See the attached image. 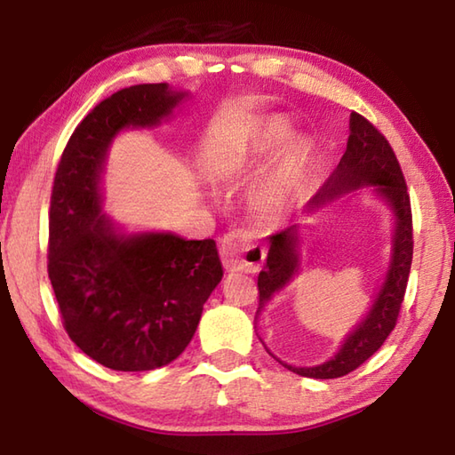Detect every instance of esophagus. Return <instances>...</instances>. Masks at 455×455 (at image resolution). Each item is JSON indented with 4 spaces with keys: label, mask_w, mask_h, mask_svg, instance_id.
Instances as JSON below:
<instances>
[{
    "label": "esophagus",
    "mask_w": 455,
    "mask_h": 455,
    "mask_svg": "<svg viewBox=\"0 0 455 455\" xmlns=\"http://www.w3.org/2000/svg\"><path fill=\"white\" fill-rule=\"evenodd\" d=\"M219 254L227 272L256 274L266 259V248L254 243L246 230L238 228L222 236Z\"/></svg>",
    "instance_id": "34e87169"
}]
</instances>
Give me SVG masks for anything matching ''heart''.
I'll use <instances>...</instances> for the list:
<instances>
[{"instance_id":"obj_1","label":"heart","mask_w":455,"mask_h":455,"mask_svg":"<svg viewBox=\"0 0 455 455\" xmlns=\"http://www.w3.org/2000/svg\"><path fill=\"white\" fill-rule=\"evenodd\" d=\"M289 140V129L283 121L267 119L259 124L254 132V139L248 147V160L244 166H254V164H264L275 154L282 152L283 147ZM287 144V143H286ZM288 145V144H287ZM285 147V146H284ZM286 148V147H285ZM305 154L301 140H290L282 158L267 173L264 180L258 181L252 191V201L258 211L262 212H279L291 207L299 197L301 189V176H299V166ZM228 176V172H220V178Z\"/></svg>"}]
</instances>
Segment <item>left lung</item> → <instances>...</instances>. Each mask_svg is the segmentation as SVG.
Returning a JSON list of instances; mask_svg holds the SVG:
<instances>
[{
    "label": "left lung",
    "instance_id": "1",
    "mask_svg": "<svg viewBox=\"0 0 455 455\" xmlns=\"http://www.w3.org/2000/svg\"><path fill=\"white\" fill-rule=\"evenodd\" d=\"M362 186H373L377 196H381L387 201V205L395 215L393 252L387 275H385V282L375 297L370 313L347 334L334 357L315 367H295L279 360V363L297 375L313 377V379H334V377L347 375L379 350L383 342L387 340L395 324H397L412 264L414 243L411 197L399 160L395 156L389 140L370 121L362 117L360 113H352L350 137H347L344 156L340 158V164H338L336 170L331 173V178L324 181V186L308 199L307 212H315L316 209L326 205V203H331L336 197L344 196V193H350L352 189ZM297 272L299 225H291L282 230V233L269 236L267 262L258 275L259 301L254 324L258 323V316L264 311L266 303L272 301L274 293L291 282V277Z\"/></svg>",
    "mask_w": 455,
    "mask_h": 455
}]
</instances>
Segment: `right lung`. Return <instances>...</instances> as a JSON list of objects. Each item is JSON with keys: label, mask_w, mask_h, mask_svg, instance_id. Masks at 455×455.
Returning <instances> with one entry per match:
<instances>
[{"label": "right lung", "mask_w": 455, "mask_h": 455, "mask_svg": "<svg viewBox=\"0 0 455 455\" xmlns=\"http://www.w3.org/2000/svg\"><path fill=\"white\" fill-rule=\"evenodd\" d=\"M186 98L168 84L119 90L85 115L58 164L48 217V277L62 324L92 360L148 371L186 350L222 277L212 238L123 235L101 212V172L115 134L154 127Z\"/></svg>", "instance_id": "obj_1"}]
</instances>
